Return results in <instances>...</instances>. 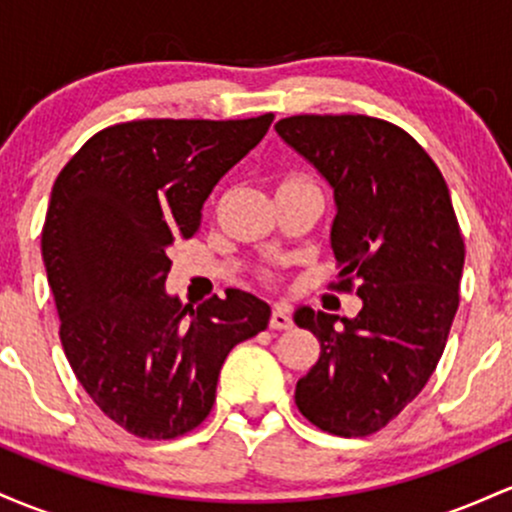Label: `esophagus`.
I'll list each match as a JSON object with an SVG mask.
<instances>
[{
	"instance_id": "obj_1",
	"label": "esophagus",
	"mask_w": 512,
	"mask_h": 512,
	"mask_svg": "<svg viewBox=\"0 0 512 512\" xmlns=\"http://www.w3.org/2000/svg\"><path fill=\"white\" fill-rule=\"evenodd\" d=\"M292 326V317H290V307L283 302L273 304V314H271V329H290Z\"/></svg>"
}]
</instances>
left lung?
I'll list each match as a JSON object with an SVG mask.
<instances>
[{"mask_svg":"<svg viewBox=\"0 0 512 512\" xmlns=\"http://www.w3.org/2000/svg\"><path fill=\"white\" fill-rule=\"evenodd\" d=\"M275 130L331 183L341 266L331 290L363 300L353 319L295 312L321 343L295 404L326 433L365 438L421 394L445 350L464 266L455 208L438 166L399 125L346 113L290 116Z\"/></svg>","mask_w":512,"mask_h":512,"instance_id":"8db88e82","label":"left lung"}]
</instances>
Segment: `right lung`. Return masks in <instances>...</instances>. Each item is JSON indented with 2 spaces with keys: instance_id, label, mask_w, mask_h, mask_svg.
I'll list each match as a JSON object with an SVG mask.
<instances>
[{
  "instance_id": "right-lung-1",
  "label": "right lung",
  "mask_w": 512,
  "mask_h": 512,
  "mask_svg": "<svg viewBox=\"0 0 512 512\" xmlns=\"http://www.w3.org/2000/svg\"><path fill=\"white\" fill-rule=\"evenodd\" d=\"M271 123L273 113L118 123L89 137L55 179L40 251L62 348L91 401L137 438L198 428L229 350L271 319L249 292L193 309L164 290L169 246L198 232L215 183Z\"/></svg>"
}]
</instances>
